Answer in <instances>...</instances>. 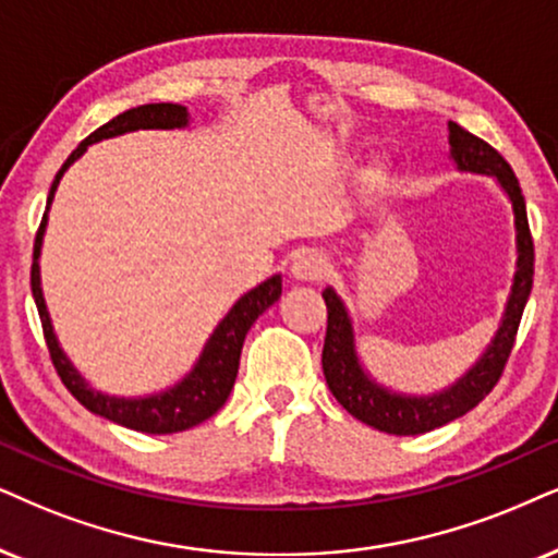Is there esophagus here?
Listing matches in <instances>:
<instances>
[{"label": "esophagus", "instance_id": "1", "mask_svg": "<svg viewBox=\"0 0 558 558\" xmlns=\"http://www.w3.org/2000/svg\"><path fill=\"white\" fill-rule=\"evenodd\" d=\"M327 270H329L327 259L314 250L299 252L291 263V275L295 280H301V283H316V280H322L324 275H327Z\"/></svg>", "mask_w": 558, "mask_h": 558}]
</instances>
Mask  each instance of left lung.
<instances>
[{"instance_id":"left-lung-1","label":"left lung","mask_w":558,"mask_h":558,"mask_svg":"<svg viewBox=\"0 0 558 558\" xmlns=\"http://www.w3.org/2000/svg\"><path fill=\"white\" fill-rule=\"evenodd\" d=\"M448 144L450 159L456 161L461 172L489 174L499 182V187L510 197L514 216L518 263H514L512 288L510 295H507L499 327L492 342L486 344L482 357L456 384L437 393H427V397L386 389V386L371 378V373L363 368L361 357H357L355 329H352V319L340 295H337L335 288H324L322 293L324 303H327V337H324L322 368L329 391L335 393V399L348 409L352 417L389 435H422L448 425V422L463 417L469 409H474L486 393L495 389L505 371L507 357L512 352L514 335H518L523 308L533 288V239L531 229H527L523 190H520L512 167L486 141L476 138L474 133L461 129L453 121L448 123Z\"/></svg>"}]
</instances>
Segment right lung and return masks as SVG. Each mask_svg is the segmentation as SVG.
Segmentation results:
<instances>
[{
    "instance_id": "right-lung-1",
    "label": "right lung",
    "mask_w": 558,
    "mask_h": 558,
    "mask_svg": "<svg viewBox=\"0 0 558 558\" xmlns=\"http://www.w3.org/2000/svg\"><path fill=\"white\" fill-rule=\"evenodd\" d=\"M187 125V108L174 102H151V105H138V108H131L121 112L118 118H112L105 125H100L95 133H89L87 138L82 141L76 149L69 154V159L63 161V167L56 172V180L51 185V193H48L46 214L44 221H40L38 234H35V246H33V267H31V288L35 306H38L40 324H44V337L48 344V352H51L53 368L59 373L63 386L72 391V397L80 401L84 409L100 414V417L116 422V425H123L129 429H138V433L149 435H169V433H182V429H190L227 404L231 389H234L236 371H239V355H242V344L246 331H250L252 324L257 322V316L270 308L275 301L283 293V278L280 275H272L265 283L252 288L250 293H244L234 306L229 308V314L218 322L214 335L208 337V342L203 344L201 357H197L193 371L187 373L185 378L178 380L169 389L159 393H149V397L138 399H125V397H110V393L95 391L84 380L80 371L74 368V363L69 361L66 352L61 350L59 337H56L51 316H48L44 288H40V246H44V234L48 223V208H51L56 187L63 178L69 167L74 165L76 159L87 151V146L97 144L102 138H116L123 136V133L133 131H172V129H185Z\"/></svg>"
}]
</instances>
